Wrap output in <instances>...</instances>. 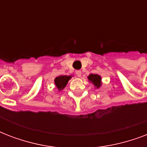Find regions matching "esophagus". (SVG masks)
Returning a JSON list of instances; mask_svg holds the SVG:
<instances>
[{
  "mask_svg": "<svg viewBox=\"0 0 147 147\" xmlns=\"http://www.w3.org/2000/svg\"><path fill=\"white\" fill-rule=\"evenodd\" d=\"M76 75H77V76L78 77H81V76H82V71H80V70H78V71H76Z\"/></svg>",
  "mask_w": 147,
  "mask_h": 147,
  "instance_id": "obj_1",
  "label": "esophagus"
}]
</instances>
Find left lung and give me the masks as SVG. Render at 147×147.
<instances>
[{
    "label": "left lung",
    "instance_id": "1",
    "mask_svg": "<svg viewBox=\"0 0 147 147\" xmlns=\"http://www.w3.org/2000/svg\"><path fill=\"white\" fill-rule=\"evenodd\" d=\"M88 79L90 82H92L94 85L95 88H100L102 85L101 82V76L98 75V74H90L88 76Z\"/></svg>",
    "mask_w": 147,
    "mask_h": 147
}]
</instances>
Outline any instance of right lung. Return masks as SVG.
I'll use <instances>...</instances> for the list:
<instances>
[{"mask_svg": "<svg viewBox=\"0 0 147 147\" xmlns=\"http://www.w3.org/2000/svg\"><path fill=\"white\" fill-rule=\"evenodd\" d=\"M72 77V76H59L56 77L54 79V83H55V87L57 88L59 91H62L65 88L67 83L69 82Z\"/></svg>", "mask_w": 147, "mask_h": 147, "instance_id": "1", "label": "right lung"}]
</instances>
